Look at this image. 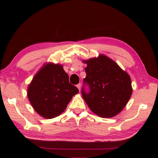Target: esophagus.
I'll use <instances>...</instances> for the list:
<instances>
[{"instance_id":"obj_1","label":"esophagus","mask_w":158,"mask_h":158,"mask_svg":"<svg viewBox=\"0 0 158 158\" xmlns=\"http://www.w3.org/2000/svg\"><path fill=\"white\" fill-rule=\"evenodd\" d=\"M76 86H77V88H78V90H79V91H80V90H81V84H77Z\"/></svg>"}]
</instances>
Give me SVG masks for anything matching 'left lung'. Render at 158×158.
<instances>
[{"instance_id": "obj_1", "label": "left lung", "mask_w": 158, "mask_h": 158, "mask_svg": "<svg viewBox=\"0 0 158 158\" xmlns=\"http://www.w3.org/2000/svg\"><path fill=\"white\" fill-rule=\"evenodd\" d=\"M82 62L87 64L83 81L90 87L88 94L83 88L84 101L100 117L116 116L126 106L132 94L130 76L116 62L104 55Z\"/></svg>"}]
</instances>
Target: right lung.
Wrapping results in <instances>:
<instances>
[{
    "label": "right lung",
    "instance_id": "1",
    "mask_svg": "<svg viewBox=\"0 0 158 158\" xmlns=\"http://www.w3.org/2000/svg\"><path fill=\"white\" fill-rule=\"evenodd\" d=\"M79 92L69 83L68 73L60 64L47 62L36 73L28 86L27 96L33 109L45 118L60 116Z\"/></svg>",
    "mask_w": 158,
    "mask_h": 158
}]
</instances>
